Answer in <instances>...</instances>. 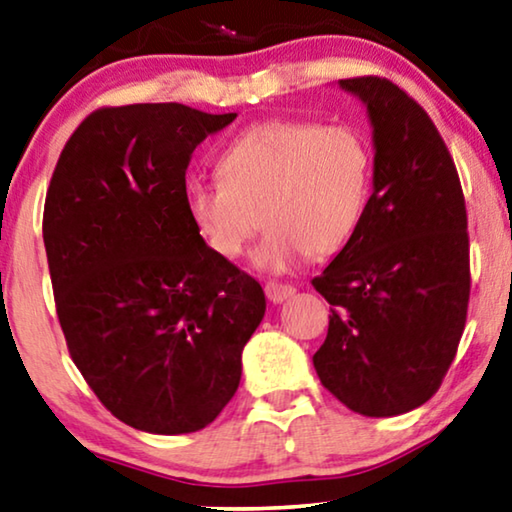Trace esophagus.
Listing matches in <instances>:
<instances>
[{
  "label": "esophagus",
  "instance_id": "obj_1",
  "mask_svg": "<svg viewBox=\"0 0 512 512\" xmlns=\"http://www.w3.org/2000/svg\"><path fill=\"white\" fill-rule=\"evenodd\" d=\"M264 292H266V299L273 301V303H282L287 301L289 296H294L296 289L292 285H282V282H266L264 285Z\"/></svg>",
  "mask_w": 512,
  "mask_h": 512
}]
</instances>
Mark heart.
<instances>
[{"label":"heart","instance_id":"1","mask_svg":"<svg viewBox=\"0 0 512 512\" xmlns=\"http://www.w3.org/2000/svg\"><path fill=\"white\" fill-rule=\"evenodd\" d=\"M220 181L186 190L190 223L218 257L234 259L269 227L257 269L282 273L308 253L324 257L352 239L370 195L372 151L356 126L278 119L250 126L223 149Z\"/></svg>","mask_w":512,"mask_h":512}]
</instances>
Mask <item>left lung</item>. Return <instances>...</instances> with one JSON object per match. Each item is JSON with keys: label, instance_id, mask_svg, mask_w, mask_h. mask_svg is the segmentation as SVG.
Instances as JSON below:
<instances>
[{"label": "left lung", "instance_id": "obj_1", "mask_svg": "<svg viewBox=\"0 0 512 512\" xmlns=\"http://www.w3.org/2000/svg\"><path fill=\"white\" fill-rule=\"evenodd\" d=\"M368 105L375 190L312 287L329 301L317 377L363 416H398L439 391L467 324V207L451 151L421 105L377 75L340 80Z\"/></svg>", "mask_w": 512, "mask_h": 512}]
</instances>
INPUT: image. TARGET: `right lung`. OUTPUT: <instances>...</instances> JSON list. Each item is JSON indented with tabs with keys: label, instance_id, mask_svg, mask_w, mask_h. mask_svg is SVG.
<instances>
[{
	"label": "right lung",
	"instance_id": "1",
	"mask_svg": "<svg viewBox=\"0 0 512 512\" xmlns=\"http://www.w3.org/2000/svg\"><path fill=\"white\" fill-rule=\"evenodd\" d=\"M236 114L98 108L52 172L43 243L68 354L103 407L154 434L207 427L234 398L262 285L190 223L186 167Z\"/></svg>",
	"mask_w": 512,
	"mask_h": 512
}]
</instances>
